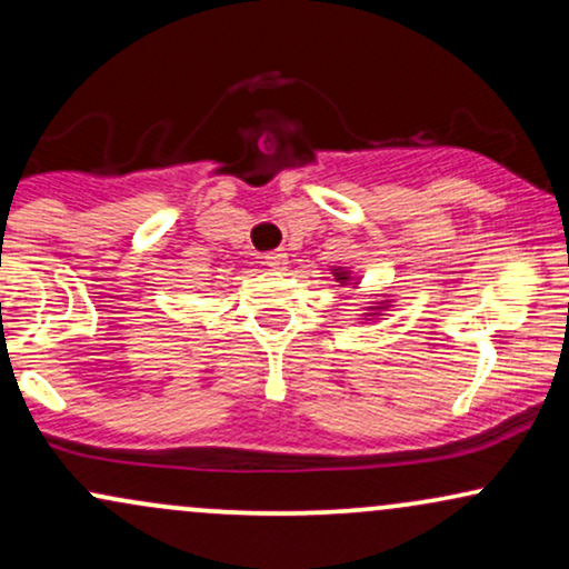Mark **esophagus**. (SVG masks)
I'll return each mask as SVG.
<instances>
[{"label": "esophagus", "instance_id": "1", "mask_svg": "<svg viewBox=\"0 0 569 569\" xmlns=\"http://www.w3.org/2000/svg\"><path fill=\"white\" fill-rule=\"evenodd\" d=\"M286 262H289V259H286L283 251H270V253H264V264L270 267V270H283Z\"/></svg>", "mask_w": 569, "mask_h": 569}]
</instances>
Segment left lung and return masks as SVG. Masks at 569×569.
<instances>
[{
  "instance_id": "8db88e82",
  "label": "left lung",
  "mask_w": 569,
  "mask_h": 569,
  "mask_svg": "<svg viewBox=\"0 0 569 569\" xmlns=\"http://www.w3.org/2000/svg\"><path fill=\"white\" fill-rule=\"evenodd\" d=\"M337 280H342V283H345V280H348V278H345V276H339V272H337Z\"/></svg>"
}]
</instances>
